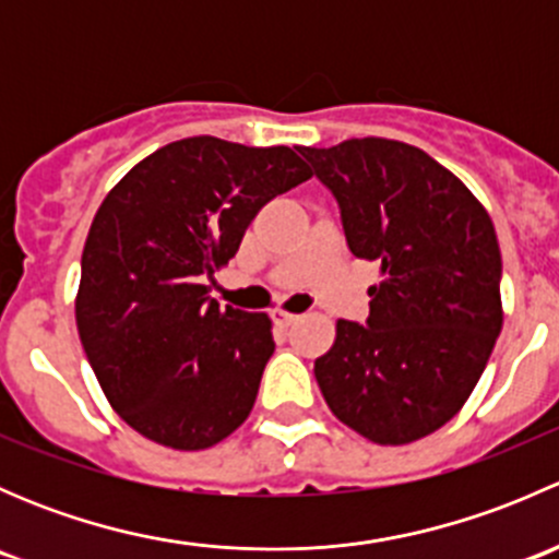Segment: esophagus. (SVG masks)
Returning <instances> with one entry per match:
<instances>
[{
    "mask_svg": "<svg viewBox=\"0 0 559 559\" xmlns=\"http://www.w3.org/2000/svg\"><path fill=\"white\" fill-rule=\"evenodd\" d=\"M273 321L278 326H289V324H295L297 319H300V313H292V311H286V308H273Z\"/></svg>",
    "mask_w": 559,
    "mask_h": 559,
    "instance_id": "esophagus-1",
    "label": "esophagus"
}]
</instances>
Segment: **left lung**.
<instances>
[{"label":"left lung","mask_w":559,"mask_h":559,"mask_svg":"<svg viewBox=\"0 0 559 559\" xmlns=\"http://www.w3.org/2000/svg\"><path fill=\"white\" fill-rule=\"evenodd\" d=\"M300 154L335 194L354 257L381 262L368 324L337 319L316 381L368 441H419L460 414L503 326L492 218L416 145L352 138Z\"/></svg>","instance_id":"obj_1"}]
</instances>
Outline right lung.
<instances>
[{"mask_svg": "<svg viewBox=\"0 0 559 559\" xmlns=\"http://www.w3.org/2000/svg\"><path fill=\"white\" fill-rule=\"evenodd\" d=\"M311 175L286 145L200 134L162 145L107 191L83 246L75 321L107 403L140 436L200 452L248 419L273 321L218 308L205 281L253 216Z\"/></svg>", "mask_w": 559, "mask_h": 559, "instance_id": "right-lung-1", "label": "right lung"}]
</instances>
